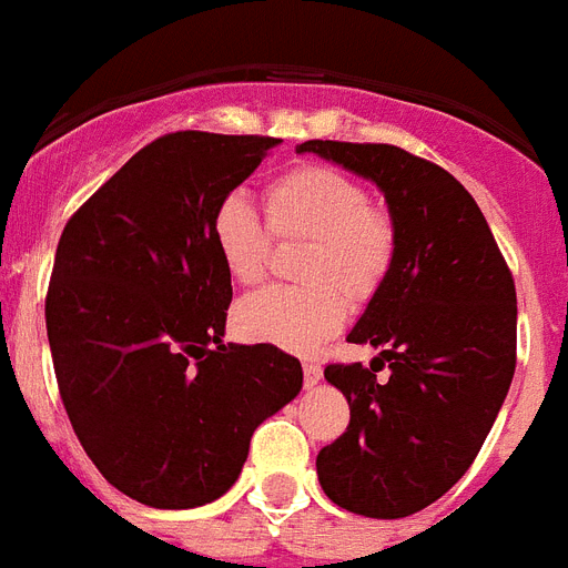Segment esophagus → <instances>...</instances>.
Returning a JSON list of instances; mask_svg holds the SVG:
<instances>
[{"label": "esophagus", "mask_w": 568, "mask_h": 568, "mask_svg": "<svg viewBox=\"0 0 568 568\" xmlns=\"http://www.w3.org/2000/svg\"><path fill=\"white\" fill-rule=\"evenodd\" d=\"M322 381V366L316 361L305 363V387H316Z\"/></svg>", "instance_id": "obj_1"}]
</instances>
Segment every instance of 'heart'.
<instances>
[{
	"label": "heart",
	"instance_id": "b5f03b06",
	"mask_svg": "<svg viewBox=\"0 0 568 568\" xmlns=\"http://www.w3.org/2000/svg\"><path fill=\"white\" fill-rule=\"evenodd\" d=\"M266 225L275 237H311L298 263L305 287L257 290L234 307V325L252 343L307 355L334 337L348 300L366 305L396 266L398 231L372 205L361 181L328 166H296L266 187ZM222 270L237 284H255L266 270V231L246 199L231 193L207 222Z\"/></svg>",
	"mask_w": 568,
	"mask_h": 568
}]
</instances>
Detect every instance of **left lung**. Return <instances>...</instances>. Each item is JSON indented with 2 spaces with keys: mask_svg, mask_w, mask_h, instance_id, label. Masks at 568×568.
Wrapping results in <instances>:
<instances>
[{
  "mask_svg": "<svg viewBox=\"0 0 568 568\" xmlns=\"http://www.w3.org/2000/svg\"><path fill=\"white\" fill-rule=\"evenodd\" d=\"M296 152L378 184L398 231L396 266L348 343L372 366L331 363L352 419L316 457L325 496L348 514L402 519L434 505L478 457L516 369V287L469 190L387 143L307 140ZM390 366V378L374 372Z\"/></svg>",
  "mask_w": 568,
  "mask_h": 568,
  "instance_id": "8db88e82",
  "label": "left lung"
}]
</instances>
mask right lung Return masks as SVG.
<instances>
[{
    "label": "right lung",
    "mask_w": 568,
    "mask_h": 568,
    "mask_svg": "<svg viewBox=\"0 0 568 568\" xmlns=\"http://www.w3.org/2000/svg\"><path fill=\"white\" fill-rule=\"evenodd\" d=\"M275 143L163 134L72 213L54 252L47 331L63 407L104 480L140 505L229 493L257 425L302 389L287 352L222 343L231 278L207 234Z\"/></svg>",
    "instance_id": "1"
}]
</instances>
